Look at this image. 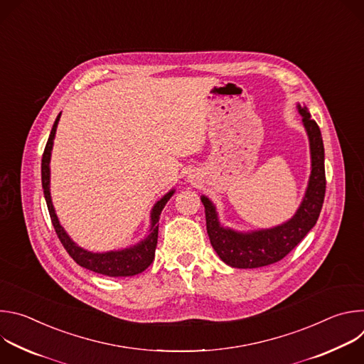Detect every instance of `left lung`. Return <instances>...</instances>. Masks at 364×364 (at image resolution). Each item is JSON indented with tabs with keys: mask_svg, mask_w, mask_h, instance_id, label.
<instances>
[{
	"mask_svg": "<svg viewBox=\"0 0 364 364\" xmlns=\"http://www.w3.org/2000/svg\"><path fill=\"white\" fill-rule=\"evenodd\" d=\"M296 109L309 141L311 174L302 201L289 220L269 229L239 232L225 228L219 220L213 201L201 196L210 243L222 261L232 268L252 269L281 261L318 220L326 194L324 144L321 131L317 122L311 118L308 108L298 103Z\"/></svg>",
	"mask_w": 364,
	"mask_h": 364,
	"instance_id": "left-lung-1",
	"label": "left lung"
}]
</instances>
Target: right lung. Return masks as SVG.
<instances>
[{
  "instance_id": "1",
  "label": "right lung",
  "mask_w": 364,
  "mask_h": 364,
  "mask_svg": "<svg viewBox=\"0 0 364 364\" xmlns=\"http://www.w3.org/2000/svg\"><path fill=\"white\" fill-rule=\"evenodd\" d=\"M62 112L58 115L53 128H51L50 136L47 139L43 159H41V186L44 191V198L47 203V209L50 213L51 223L55 226V230L68 250V253L73 257V261L96 274H102L107 277H134L145 271L154 261L155 256V247H157L159 240V220L160 215L164 209L167 201L171 198V196L176 193V190H170L167 194H164L157 203L154 204L151 209V226L148 230V235L141 239L138 243L128 246L125 249L118 250H109V252H90L83 247H80L77 243H75L70 236L66 233L65 228L60 225L59 218L56 215L53 201H51L50 194V157H51V149H53V141L58 129V124L60 121Z\"/></svg>"
}]
</instances>
